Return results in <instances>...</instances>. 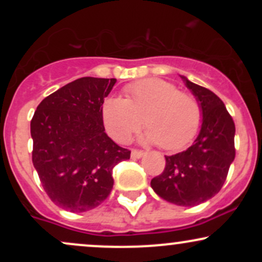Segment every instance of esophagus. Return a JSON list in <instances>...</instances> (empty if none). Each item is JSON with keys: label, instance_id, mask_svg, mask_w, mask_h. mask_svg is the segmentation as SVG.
<instances>
[{"label": "esophagus", "instance_id": "1", "mask_svg": "<svg viewBox=\"0 0 262 262\" xmlns=\"http://www.w3.org/2000/svg\"><path fill=\"white\" fill-rule=\"evenodd\" d=\"M144 154H145V152L141 151V150H138V149L132 150V158L133 159H140Z\"/></svg>", "mask_w": 262, "mask_h": 262}]
</instances>
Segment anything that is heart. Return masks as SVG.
Listing matches in <instances>:
<instances>
[{"mask_svg":"<svg viewBox=\"0 0 262 262\" xmlns=\"http://www.w3.org/2000/svg\"><path fill=\"white\" fill-rule=\"evenodd\" d=\"M144 139L177 150L193 139L202 122L200 103L192 95L181 92L161 79H145L125 87V100L108 97L102 104V119L113 139L125 141L140 127Z\"/></svg>","mask_w":262,"mask_h":262,"instance_id":"b5f03b06","label":"heart"}]
</instances>
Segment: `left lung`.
Listing matches in <instances>:
<instances>
[{"label": "left lung", "mask_w": 262, "mask_h": 262, "mask_svg": "<svg viewBox=\"0 0 262 262\" xmlns=\"http://www.w3.org/2000/svg\"><path fill=\"white\" fill-rule=\"evenodd\" d=\"M202 111V125L191 146L165 156L161 175L151 180L155 193L177 206L193 207L221 191L235 158V124L223 101L210 90L181 76Z\"/></svg>", "instance_id": "left-lung-1"}]
</instances>
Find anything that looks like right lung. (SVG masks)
Instances as JSON below:
<instances>
[{
  "instance_id": "right-lung-1",
  "label": "right lung",
  "mask_w": 262,
  "mask_h": 262,
  "mask_svg": "<svg viewBox=\"0 0 262 262\" xmlns=\"http://www.w3.org/2000/svg\"><path fill=\"white\" fill-rule=\"evenodd\" d=\"M116 79L81 77L39 103L31 121L32 161L56 206L81 213L96 208L113 188V167L130 151L104 132L102 104Z\"/></svg>"
}]
</instances>
